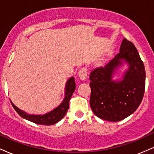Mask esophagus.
<instances>
[{
  "label": "esophagus",
  "instance_id": "34e87169",
  "mask_svg": "<svg viewBox=\"0 0 154 154\" xmlns=\"http://www.w3.org/2000/svg\"><path fill=\"white\" fill-rule=\"evenodd\" d=\"M78 75L82 80H85L88 76V69L86 67H82V68L79 69Z\"/></svg>",
  "mask_w": 154,
  "mask_h": 154
}]
</instances>
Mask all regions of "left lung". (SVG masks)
<instances>
[{
	"instance_id": "8db88e82",
	"label": "left lung",
	"mask_w": 154,
	"mask_h": 154,
	"mask_svg": "<svg viewBox=\"0 0 154 154\" xmlns=\"http://www.w3.org/2000/svg\"><path fill=\"white\" fill-rule=\"evenodd\" d=\"M125 59L130 67L124 79L111 81L114 69ZM90 104L95 116L109 122L121 121L132 113L142 101L146 88V71L137 48L124 38L119 52L103 67H96L90 74Z\"/></svg>"
}]
</instances>
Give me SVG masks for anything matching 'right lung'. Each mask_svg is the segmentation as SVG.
Returning <instances> with one entry per match:
<instances>
[{
	"instance_id": "1",
	"label": "right lung",
	"mask_w": 154,
	"mask_h": 154,
	"mask_svg": "<svg viewBox=\"0 0 154 154\" xmlns=\"http://www.w3.org/2000/svg\"><path fill=\"white\" fill-rule=\"evenodd\" d=\"M75 88L76 83L75 77H71L66 83V93H65V98L63 101L59 106L44 115H29L18 109L11 101V103L15 111L24 119L29 120L38 125H52L59 122L65 116L69 106V100L75 91Z\"/></svg>"
}]
</instances>
